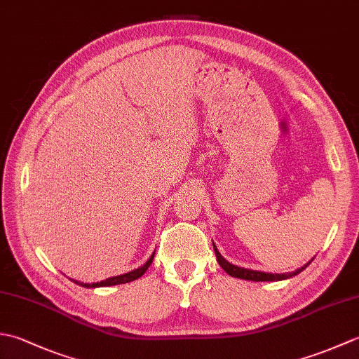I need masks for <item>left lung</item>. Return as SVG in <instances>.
<instances>
[{"instance_id": "8db88e82", "label": "left lung", "mask_w": 359, "mask_h": 359, "mask_svg": "<svg viewBox=\"0 0 359 359\" xmlns=\"http://www.w3.org/2000/svg\"><path fill=\"white\" fill-rule=\"evenodd\" d=\"M212 248H215V253H216V257H217V262L219 265L222 266V269L230 274V276L233 278H239V279H245V280H253V282H273V280H284V279H288V278H293L296 276V274H299L302 270H306L307 266L310 265L306 264L304 266H301V269H297L292 273H265V271H257V270H250V269H243V266H238V265H233L226 261V259L219 253L217 247L215 245V242H212Z\"/></svg>"}]
</instances>
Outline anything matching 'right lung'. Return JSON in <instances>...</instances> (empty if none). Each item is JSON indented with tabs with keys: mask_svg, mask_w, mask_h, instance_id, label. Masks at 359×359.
I'll return each mask as SVG.
<instances>
[{
	"mask_svg": "<svg viewBox=\"0 0 359 359\" xmlns=\"http://www.w3.org/2000/svg\"><path fill=\"white\" fill-rule=\"evenodd\" d=\"M152 259H154V253L151 255V257L148 259L147 262H144L142 266H139V269H135L133 271H128V273H123V274H118V276H112V278H108L104 280H100V282H94V284H85V282H80V280H74L71 279L72 282H75L77 285H81V287H86V288H97V287H111V285H118V284H126V282H131V280H135L139 279L140 276H143L144 271L148 270V266L152 264Z\"/></svg>",
	"mask_w": 359,
	"mask_h": 359,
	"instance_id": "right-lung-1",
	"label": "right lung"
}]
</instances>
